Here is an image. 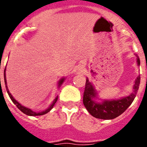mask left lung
Returning a JSON list of instances; mask_svg holds the SVG:
<instances>
[{
    "label": "left lung",
    "mask_w": 147,
    "mask_h": 147,
    "mask_svg": "<svg viewBox=\"0 0 147 147\" xmlns=\"http://www.w3.org/2000/svg\"><path fill=\"white\" fill-rule=\"evenodd\" d=\"M137 57V55H136ZM138 66H140V59L137 57ZM141 77L138 76L135 81L133 91L128 96L115 100H104L102 102L96 101L97 93L92 83L86 79L85 91L83 95V104L90 115L100 119H113L121 115L130 106L136 98L138 90Z\"/></svg>",
    "instance_id": "left-lung-1"
}]
</instances>
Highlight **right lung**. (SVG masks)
I'll list each match as a JSON object with an SVG mask.
<instances>
[{"mask_svg":"<svg viewBox=\"0 0 147 147\" xmlns=\"http://www.w3.org/2000/svg\"><path fill=\"white\" fill-rule=\"evenodd\" d=\"M5 72H6V68H5L4 70V82H5V85H6V91H7L8 94H9V96L10 98H11V100L13 102V103L15 104V105H16L17 107H18L19 110H20V111H22V112L23 113H25L26 115H31V116H36V115H44V114H46L47 113H49V111H50L51 109L53 108V107L54 106V105H55V103L57 102V101L58 99V96L57 97H56L55 98H54V100L53 101V102L51 103V105L49 106V107H48L46 110H43V111H40V112H34V111H33V110H32L31 109L29 108H27V107H24V106H23L22 105H20L19 102H18V101H16V100L15 99V98H13V96H11V93H9V89H8V87H7V84H6V74H5ZM0 80H1V78H0ZM65 81V78H62L59 81V82H58V88H59V87L61 86V85H62V83H63V82Z\"/></svg>","mask_w":147,"mask_h":147,"instance_id":"obj_1","label":"right lung"}]
</instances>
